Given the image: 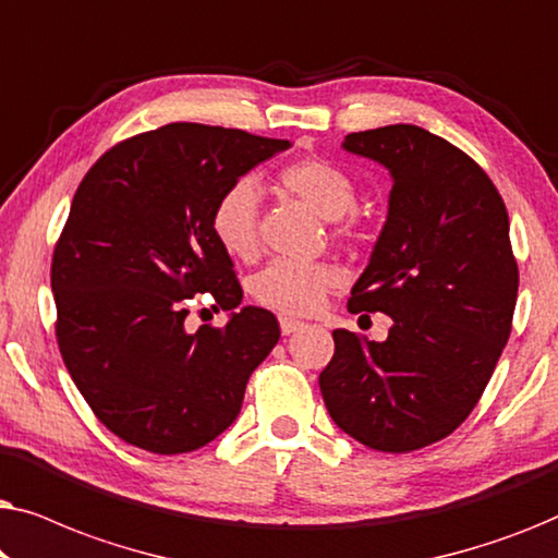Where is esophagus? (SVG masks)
I'll return each mask as SVG.
<instances>
[{
  "label": "esophagus",
  "mask_w": 558,
  "mask_h": 558,
  "mask_svg": "<svg viewBox=\"0 0 558 558\" xmlns=\"http://www.w3.org/2000/svg\"><path fill=\"white\" fill-rule=\"evenodd\" d=\"M279 327L284 335H292V332H300L304 323H300V319H292V317H279Z\"/></svg>",
  "instance_id": "34e87169"
}]
</instances>
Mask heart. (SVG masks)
I'll return each mask as SVG.
<instances>
[{
	"instance_id": "1",
	"label": "heart",
	"mask_w": 558,
	"mask_h": 558,
	"mask_svg": "<svg viewBox=\"0 0 558 558\" xmlns=\"http://www.w3.org/2000/svg\"><path fill=\"white\" fill-rule=\"evenodd\" d=\"M277 185L287 195L330 220L335 239L355 233L357 187L340 165L323 157H304L281 167ZM210 233L228 256L251 262L258 254V187L241 178L216 197L210 208ZM340 284V271L332 264L271 262L251 279V294L264 307L281 315H310L332 287Z\"/></svg>"
}]
</instances>
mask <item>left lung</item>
Instances as JSON below:
<instances>
[{"mask_svg":"<svg viewBox=\"0 0 558 558\" xmlns=\"http://www.w3.org/2000/svg\"><path fill=\"white\" fill-rule=\"evenodd\" d=\"M393 178L388 218L348 310L393 319L384 342L335 330L319 373L332 422L378 452L445 439L483 396L510 338L518 264L506 203L475 159L414 124L348 134Z\"/></svg>","mask_w":558,"mask_h":558,"instance_id":"left-lung-1","label":"left lung"}]
</instances>
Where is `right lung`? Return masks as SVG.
Masks as SVG:
<instances>
[{
	"label": "right lung",
	"instance_id": "obj_1",
	"mask_svg": "<svg viewBox=\"0 0 558 558\" xmlns=\"http://www.w3.org/2000/svg\"><path fill=\"white\" fill-rule=\"evenodd\" d=\"M292 147L241 129L167 124L119 142L86 172L52 254L56 338L106 429L155 454L201 449L239 416L251 373L279 340L210 233V208L258 162ZM210 293L226 328L184 330Z\"/></svg>",
	"mask_w": 558,
	"mask_h": 558
}]
</instances>
